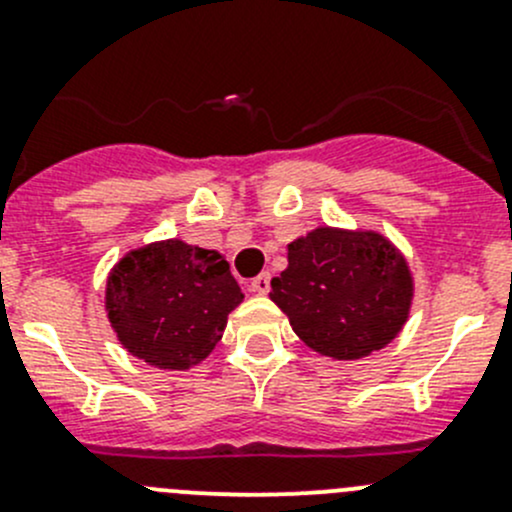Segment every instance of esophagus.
I'll return each instance as SVG.
<instances>
[{"label":"esophagus","mask_w":512,"mask_h":512,"mask_svg":"<svg viewBox=\"0 0 512 512\" xmlns=\"http://www.w3.org/2000/svg\"><path fill=\"white\" fill-rule=\"evenodd\" d=\"M250 289L255 294H267L270 292V275H267V272H262V275H257L255 280L250 282Z\"/></svg>","instance_id":"1"}]
</instances>
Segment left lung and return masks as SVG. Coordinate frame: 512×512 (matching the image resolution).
<instances>
[{
	"label": "left lung",
	"mask_w": 512,
	"mask_h": 512,
	"mask_svg": "<svg viewBox=\"0 0 512 512\" xmlns=\"http://www.w3.org/2000/svg\"><path fill=\"white\" fill-rule=\"evenodd\" d=\"M270 299L312 352L354 361L399 337L414 277L381 232L319 225L287 245V270L272 277Z\"/></svg>",
	"instance_id": "8db88e82"
}]
</instances>
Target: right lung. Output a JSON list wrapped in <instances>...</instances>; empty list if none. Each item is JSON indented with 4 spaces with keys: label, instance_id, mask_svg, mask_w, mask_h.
<instances>
[{
    "label": "right lung",
    "instance_id": "1",
    "mask_svg": "<svg viewBox=\"0 0 512 512\" xmlns=\"http://www.w3.org/2000/svg\"><path fill=\"white\" fill-rule=\"evenodd\" d=\"M242 299L225 255L178 237L126 252L106 280V314L118 342L168 371L208 359Z\"/></svg>",
    "mask_w": 512,
    "mask_h": 512
}]
</instances>
